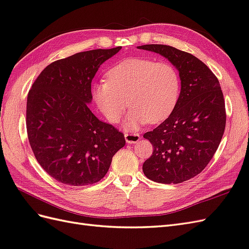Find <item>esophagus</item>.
<instances>
[{
  "label": "esophagus",
  "mask_w": 249,
  "mask_h": 249,
  "mask_svg": "<svg viewBox=\"0 0 249 249\" xmlns=\"http://www.w3.org/2000/svg\"><path fill=\"white\" fill-rule=\"evenodd\" d=\"M124 136H125L126 142L129 143V144L137 143L139 140H140V136H139V133H137V132H132V131L125 132Z\"/></svg>",
  "instance_id": "obj_1"
}]
</instances>
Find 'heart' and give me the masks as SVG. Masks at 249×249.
Masks as SVG:
<instances>
[{
    "label": "heart",
    "instance_id": "obj_1",
    "mask_svg": "<svg viewBox=\"0 0 249 249\" xmlns=\"http://www.w3.org/2000/svg\"><path fill=\"white\" fill-rule=\"evenodd\" d=\"M181 80L169 62L146 58H129L113 65L107 80L92 86V98L110 122L117 123L126 107L131 105L125 120L127 128L166 119L180 95ZM129 99H127L126 98Z\"/></svg>",
    "mask_w": 249,
    "mask_h": 249
}]
</instances>
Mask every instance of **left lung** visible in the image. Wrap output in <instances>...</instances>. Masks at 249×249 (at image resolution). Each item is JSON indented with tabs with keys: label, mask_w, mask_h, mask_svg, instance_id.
I'll return each instance as SVG.
<instances>
[{
	"label": "left lung",
	"mask_w": 249,
	"mask_h": 249,
	"mask_svg": "<svg viewBox=\"0 0 249 249\" xmlns=\"http://www.w3.org/2000/svg\"><path fill=\"white\" fill-rule=\"evenodd\" d=\"M138 48L165 56L181 79L173 112L143 136L154 147L143 164L144 175L163 184L193 179L212 160L225 130V102L219 80L201 60L173 46L149 44Z\"/></svg>",
	"instance_id": "1"
}]
</instances>
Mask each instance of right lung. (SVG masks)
<instances>
[{"instance_id": "1", "label": "right lung", "mask_w": 249, "mask_h": 249, "mask_svg": "<svg viewBox=\"0 0 249 249\" xmlns=\"http://www.w3.org/2000/svg\"><path fill=\"white\" fill-rule=\"evenodd\" d=\"M121 46L78 53L49 64L27 97L26 129L30 147L46 173L71 186L103 179L124 135L88 108L91 81L102 63Z\"/></svg>"}]
</instances>
